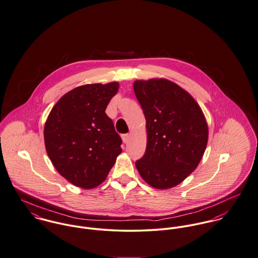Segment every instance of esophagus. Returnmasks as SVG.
Masks as SVG:
<instances>
[{
	"label": "esophagus",
	"instance_id": "1",
	"mask_svg": "<svg viewBox=\"0 0 258 258\" xmlns=\"http://www.w3.org/2000/svg\"><path fill=\"white\" fill-rule=\"evenodd\" d=\"M121 139H122V142L124 143H128L130 139H131V135L130 134H124L121 136Z\"/></svg>",
	"mask_w": 258,
	"mask_h": 258
}]
</instances>
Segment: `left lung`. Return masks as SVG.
<instances>
[{
	"instance_id": "obj_1",
	"label": "left lung",
	"mask_w": 258,
	"mask_h": 258,
	"mask_svg": "<svg viewBox=\"0 0 258 258\" xmlns=\"http://www.w3.org/2000/svg\"><path fill=\"white\" fill-rule=\"evenodd\" d=\"M134 90L147 132L145 153L136 161L137 169L153 188H172L200 163L209 135L205 115L194 98L169 80H138Z\"/></svg>"
}]
</instances>
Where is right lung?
Here are the masks:
<instances>
[{
	"instance_id": "right-lung-1",
	"label": "right lung",
	"mask_w": 258,
	"mask_h": 258,
	"mask_svg": "<svg viewBox=\"0 0 258 258\" xmlns=\"http://www.w3.org/2000/svg\"><path fill=\"white\" fill-rule=\"evenodd\" d=\"M118 83L88 84L62 96L44 124V143L58 173L92 189L108 176L121 152V139L105 111Z\"/></svg>"
}]
</instances>
